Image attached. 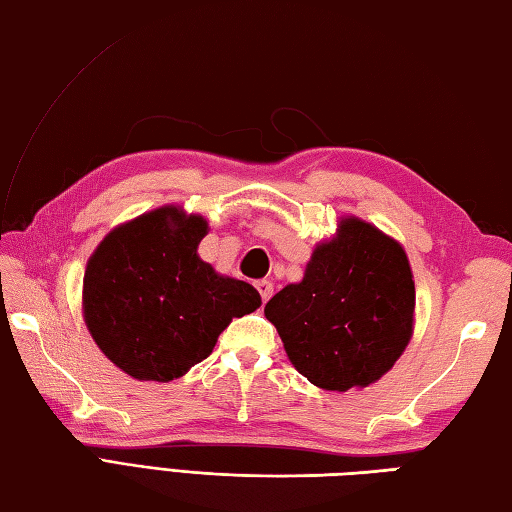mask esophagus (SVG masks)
Wrapping results in <instances>:
<instances>
[{
  "mask_svg": "<svg viewBox=\"0 0 512 512\" xmlns=\"http://www.w3.org/2000/svg\"><path fill=\"white\" fill-rule=\"evenodd\" d=\"M257 290H259V295H262V301H264V303H266L270 297H273V284H270L268 279L257 281Z\"/></svg>",
  "mask_w": 512,
  "mask_h": 512,
  "instance_id": "obj_1",
  "label": "esophagus"
}]
</instances>
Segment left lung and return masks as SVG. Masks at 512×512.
Segmentation results:
<instances>
[{
	"label": "left lung",
	"mask_w": 512,
	"mask_h": 512,
	"mask_svg": "<svg viewBox=\"0 0 512 512\" xmlns=\"http://www.w3.org/2000/svg\"><path fill=\"white\" fill-rule=\"evenodd\" d=\"M416 286L405 250L358 217H343L299 284L266 303L290 363L328 391L367 387L387 374L413 332Z\"/></svg>",
	"instance_id": "left-lung-1"
}]
</instances>
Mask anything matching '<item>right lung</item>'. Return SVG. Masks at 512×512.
Instances as JSON below:
<instances>
[{"instance_id": "1", "label": "right lung", "mask_w": 512, "mask_h": 512, "mask_svg": "<svg viewBox=\"0 0 512 512\" xmlns=\"http://www.w3.org/2000/svg\"><path fill=\"white\" fill-rule=\"evenodd\" d=\"M206 231L202 215L160 206L116 226L90 257L83 319L125 374L158 383L180 378L213 352L228 323L262 306L253 286L202 262Z\"/></svg>"}]
</instances>
